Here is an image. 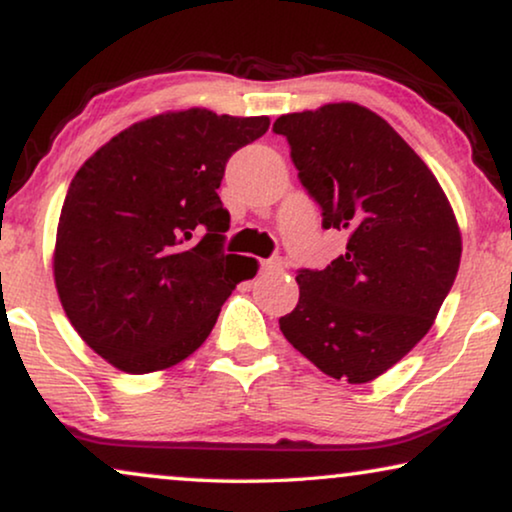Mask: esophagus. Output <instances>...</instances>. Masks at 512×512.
<instances>
[{"mask_svg":"<svg viewBox=\"0 0 512 512\" xmlns=\"http://www.w3.org/2000/svg\"><path fill=\"white\" fill-rule=\"evenodd\" d=\"M261 270L265 275H272V272L282 270V258H268V261L261 263Z\"/></svg>","mask_w":512,"mask_h":512,"instance_id":"esophagus-1","label":"esophagus"}]
</instances>
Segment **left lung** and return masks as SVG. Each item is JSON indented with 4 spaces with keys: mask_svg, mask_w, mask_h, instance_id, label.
Returning a JSON list of instances; mask_svg holds the SVG:
<instances>
[{
    "mask_svg": "<svg viewBox=\"0 0 512 512\" xmlns=\"http://www.w3.org/2000/svg\"><path fill=\"white\" fill-rule=\"evenodd\" d=\"M321 226L347 230V251L300 268L284 338L321 373L363 384L429 333L461 261L457 219L438 179L391 125L352 102L279 116Z\"/></svg>",
    "mask_w": 512,
    "mask_h": 512,
    "instance_id": "1",
    "label": "left lung"
}]
</instances>
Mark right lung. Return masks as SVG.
I'll use <instances>...</instances> for the list:
<instances>
[{"label": "right lung", "mask_w": 512, "mask_h": 512, "mask_svg": "<svg viewBox=\"0 0 512 512\" xmlns=\"http://www.w3.org/2000/svg\"><path fill=\"white\" fill-rule=\"evenodd\" d=\"M268 128V116L207 109L153 116L74 174L58 223L55 286L72 326L111 366L132 375L170 368L212 333L244 279V256L226 254L230 214L216 188L228 158Z\"/></svg>", "instance_id": "1"}]
</instances>
